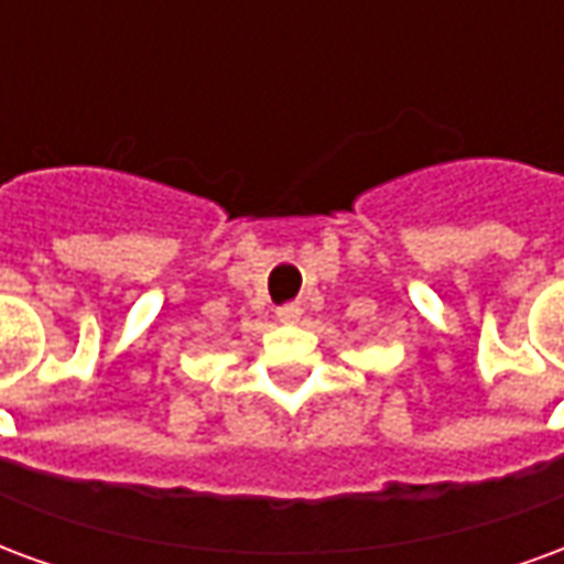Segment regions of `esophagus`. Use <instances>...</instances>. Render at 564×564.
Here are the masks:
<instances>
[{"label": "esophagus", "mask_w": 564, "mask_h": 564, "mask_svg": "<svg viewBox=\"0 0 564 564\" xmlns=\"http://www.w3.org/2000/svg\"><path fill=\"white\" fill-rule=\"evenodd\" d=\"M278 317H281L283 323H295V319L302 317V307H299V305H283V307H278Z\"/></svg>", "instance_id": "34e87169"}]
</instances>
